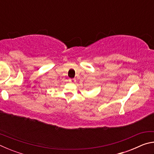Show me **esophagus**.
<instances>
[{"label":"esophagus","mask_w":154,"mask_h":154,"mask_svg":"<svg viewBox=\"0 0 154 154\" xmlns=\"http://www.w3.org/2000/svg\"><path fill=\"white\" fill-rule=\"evenodd\" d=\"M69 82L73 83V82H75V79H69Z\"/></svg>","instance_id":"34e87169"}]
</instances>
